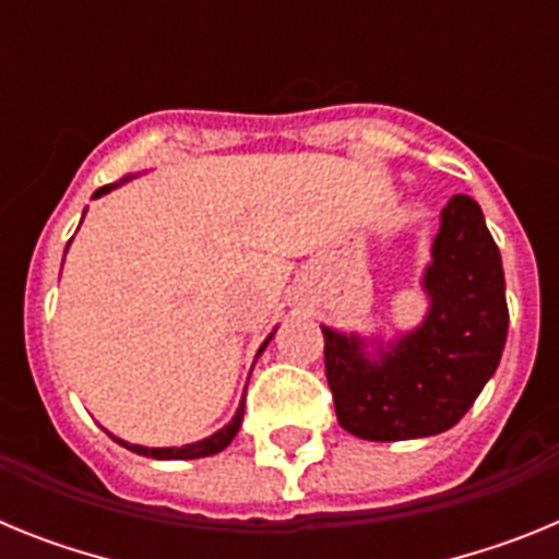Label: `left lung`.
Returning <instances> with one entry per match:
<instances>
[{"instance_id": "8db88e82", "label": "left lung", "mask_w": 559, "mask_h": 559, "mask_svg": "<svg viewBox=\"0 0 559 559\" xmlns=\"http://www.w3.org/2000/svg\"><path fill=\"white\" fill-rule=\"evenodd\" d=\"M419 285L426 316L394 338L322 324L338 426L369 442L448 431L496 374L510 310L501 251L471 195H453L439 215Z\"/></svg>"}]
</instances>
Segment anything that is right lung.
Returning <instances> with one entry per match:
<instances>
[{
	"label": "right lung",
	"instance_id": "obj_1",
	"mask_svg": "<svg viewBox=\"0 0 559 559\" xmlns=\"http://www.w3.org/2000/svg\"><path fill=\"white\" fill-rule=\"evenodd\" d=\"M131 179H133V176H126V179H120V181H117V185L100 187V190H97L95 195H92V199H100V195H106V192L117 190V187L126 185V181H131ZM83 215H86V210H83ZM69 243H72V240H69ZM69 243H67V249H69ZM274 333H276V328H274ZM274 333H271L269 338H265L263 344H260L257 355H263V349L269 347V341L274 338ZM243 412H246V397H240V406H237L235 417H231L229 423H226V426L221 428V431H215V433H212V437L199 439V442H190V445H181V448H145V445H131V442H126V439H120V437H114V433H108V437H111L114 442H117V445L128 448V451H133V453H140V456H151V459H201V456H215V453L224 451V448L229 445L231 439L237 437V431H240V426H243Z\"/></svg>",
	"mask_w": 559,
	"mask_h": 559
}]
</instances>
